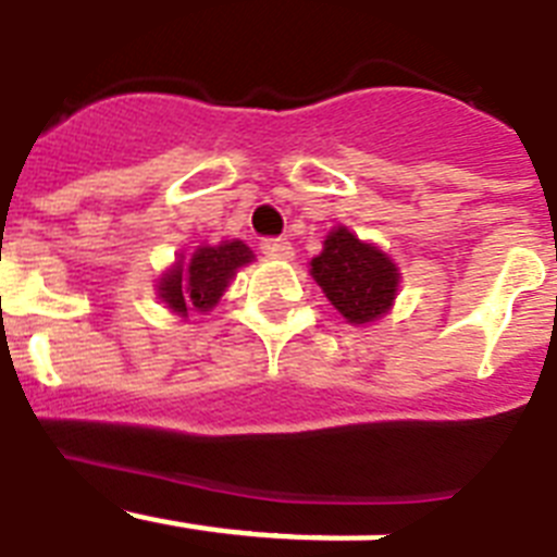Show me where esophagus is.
Masks as SVG:
<instances>
[{
	"label": "esophagus",
	"mask_w": 557,
	"mask_h": 557,
	"mask_svg": "<svg viewBox=\"0 0 557 557\" xmlns=\"http://www.w3.org/2000/svg\"><path fill=\"white\" fill-rule=\"evenodd\" d=\"M262 253L270 256V259H282V262H287V259H293V245H289L287 239H264Z\"/></svg>",
	"instance_id": "esophagus-1"
}]
</instances>
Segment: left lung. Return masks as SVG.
I'll return each instance as SVG.
<instances>
[{"mask_svg": "<svg viewBox=\"0 0 557 557\" xmlns=\"http://www.w3.org/2000/svg\"><path fill=\"white\" fill-rule=\"evenodd\" d=\"M309 273L332 307L354 326L379 321L396 301L398 268L393 259L376 245L362 243L346 225L329 231Z\"/></svg>", "mask_w": 557, "mask_h": 557, "instance_id": "obj_1", "label": "left lung"}]
</instances>
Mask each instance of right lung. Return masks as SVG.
Segmentation results:
<instances>
[{
	"instance_id": "add662e5",
	"label": "right lung",
	"mask_w": 557,
	"mask_h": 557,
	"mask_svg": "<svg viewBox=\"0 0 557 557\" xmlns=\"http://www.w3.org/2000/svg\"><path fill=\"white\" fill-rule=\"evenodd\" d=\"M253 262V250L239 239L223 245H200L189 262L178 259L159 282V298L175 314L186 318L189 309L209 312L220 301L236 270Z\"/></svg>"
}]
</instances>
